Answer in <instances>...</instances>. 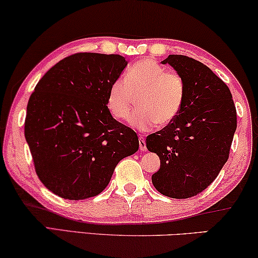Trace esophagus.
<instances>
[{
	"label": "esophagus",
	"mask_w": 258,
	"mask_h": 258,
	"mask_svg": "<svg viewBox=\"0 0 258 258\" xmlns=\"http://www.w3.org/2000/svg\"><path fill=\"white\" fill-rule=\"evenodd\" d=\"M139 139H140L139 140V148L141 151H145V150H146V141L144 140L143 137H140Z\"/></svg>",
	"instance_id": "1"
}]
</instances>
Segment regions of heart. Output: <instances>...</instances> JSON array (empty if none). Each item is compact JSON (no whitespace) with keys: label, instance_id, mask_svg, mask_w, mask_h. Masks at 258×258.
Returning <instances> with one entry per match:
<instances>
[{"label":"heart","instance_id":"b5f03b06","mask_svg":"<svg viewBox=\"0 0 258 258\" xmlns=\"http://www.w3.org/2000/svg\"><path fill=\"white\" fill-rule=\"evenodd\" d=\"M187 84L179 72L166 70L157 61L143 59L128 68L125 78L112 83L107 93V107L118 120H127L131 125L147 132L155 126H167L175 120L186 99Z\"/></svg>","mask_w":258,"mask_h":258}]
</instances>
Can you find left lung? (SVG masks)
<instances>
[{"label":"left lung","instance_id":"obj_1","mask_svg":"<svg viewBox=\"0 0 258 258\" xmlns=\"http://www.w3.org/2000/svg\"><path fill=\"white\" fill-rule=\"evenodd\" d=\"M162 63L182 76L187 93L175 120L146 138L161 162L152 182L162 195L188 199L205 190L229 158L236 107L226 83L201 61L169 55Z\"/></svg>","mask_w":258,"mask_h":258}]
</instances>
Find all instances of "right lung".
Returning a JSON list of instances; mask_svg holds the SVG:
<instances>
[{"mask_svg": "<svg viewBox=\"0 0 258 258\" xmlns=\"http://www.w3.org/2000/svg\"><path fill=\"white\" fill-rule=\"evenodd\" d=\"M127 61L78 52L50 69L29 98L24 136L42 183L67 200L100 194L118 162L139 148L137 133L107 107L110 86Z\"/></svg>", "mask_w": 258, "mask_h": 258, "instance_id": "1", "label": "right lung"}]
</instances>
